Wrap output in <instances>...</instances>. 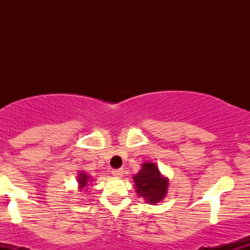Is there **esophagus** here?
<instances>
[{"label":"esophagus","instance_id":"34e87169","mask_svg":"<svg viewBox=\"0 0 250 250\" xmlns=\"http://www.w3.org/2000/svg\"><path fill=\"white\" fill-rule=\"evenodd\" d=\"M111 174L116 177H122L123 169H113V170H111Z\"/></svg>","mask_w":250,"mask_h":250}]
</instances>
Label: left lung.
I'll list each match as a JSON object with an SVG mask.
<instances>
[{
	"instance_id": "8db88e82",
	"label": "left lung",
	"mask_w": 250,
	"mask_h": 250,
	"mask_svg": "<svg viewBox=\"0 0 250 250\" xmlns=\"http://www.w3.org/2000/svg\"><path fill=\"white\" fill-rule=\"evenodd\" d=\"M133 179L136 193L150 205L160 202L167 195L168 179L160 173L155 163H143L140 171L134 175Z\"/></svg>"
}]
</instances>
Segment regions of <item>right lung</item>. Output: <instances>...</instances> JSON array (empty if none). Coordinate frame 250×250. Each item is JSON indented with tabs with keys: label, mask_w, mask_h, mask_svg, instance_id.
<instances>
[{
	"label": "right lung",
	"mask_w": 250,
	"mask_h": 250,
	"mask_svg": "<svg viewBox=\"0 0 250 250\" xmlns=\"http://www.w3.org/2000/svg\"><path fill=\"white\" fill-rule=\"evenodd\" d=\"M91 181L93 180H91L85 173H81L79 176H77V182H79V185H80V189H83L84 187H87L88 182H91Z\"/></svg>",
	"instance_id": "obj_1"
}]
</instances>
